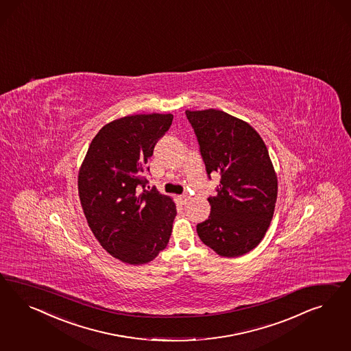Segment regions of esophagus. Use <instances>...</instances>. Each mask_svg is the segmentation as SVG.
<instances>
[{"label": "esophagus", "mask_w": 351, "mask_h": 351, "mask_svg": "<svg viewBox=\"0 0 351 351\" xmlns=\"http://www.w3.org/2000/svg\"><path fill=\"white\" fill-rule=\"evenodd\" d=\"M189 199H191L189 194H181L180 197H179V201H180L181 204H185Z\"/></svg>", "instance_id": "obj_1"}]
</instances>
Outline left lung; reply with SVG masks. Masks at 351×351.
<instances>
[{
    "label": "left lung",
    "mask_w": 351,
    "mask_h": 351,
    "mask_svg": "<svg viewBox=\"0 0 351 351\" xmlns=\"http://www.w3.org/2000/svg\"><path fill=\"white\" fill-rule=\"evenodd\" d=\"M199 144L207 176L221 175L208 197L211 213L197 225L217 255H245L261 242L273 219L278 181L264 140L247 122L223 110H185Z\"/></svg>",
    "instance_id": "1"
}]
</instances>
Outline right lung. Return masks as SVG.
Masks as SVG:
<instances>
[{
	"label": "right lung",
	"mask_w": 351,
	"mask_h": 351,
	"mask_svg": "<svg viewBox=\"0 0 351 351\" xmlns=\"http://www.w3.org/2000/svg\"><path fill=\"white\" fill-rule=\"evenodd\" d=\"M172 119L153 113L108 123L93 138L80 170L78 193L88 226L106 252L126 264L152 261L170 239L176 206L157 189H145V173Z\"/></svg>",
	"instance_id": "obj_1"
}]
</instances>
